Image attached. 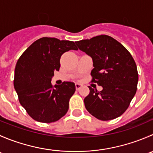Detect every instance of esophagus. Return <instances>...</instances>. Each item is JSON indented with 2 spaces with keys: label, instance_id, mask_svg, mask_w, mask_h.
<instances>
[{
  "label": "esophagus",
  "instance_id": "34e87169",
  "mask_svg": "<svg viewBox=\"0 0 153 153\" xmlns=\"http://www.w3.org/2000/svg\"><path fill=\"white\" fill-rule=\"evenodd\" d=\"M81 86H82V85H81L80 83H76V84H75V88H76L77 90H78V89H79Z\"/></svg>",
  "mask_w": 153,
  "mask_h": 153
}]
</instances>
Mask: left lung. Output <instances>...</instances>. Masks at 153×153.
<instances>
[{
	"label": "left lung",
	"mask_w": 153,
	"mask_h": 153,
	"mask_svg": "<svg viewBox=\"0 0 153 153\" xmlns=\"http://www.w3.org/2000/svg\"><path fill=\"white\" fill-rule=\"evenodd\" d=\"M78 49L92 58V82L101 86L98 92L91 86L84 98L88 112L101 121L115 119L126 110L136 93L138 74L129 51L106 35L76 41Z\"/></svg>",
	"instance_id": "left-lung-1"
}]
</instances>
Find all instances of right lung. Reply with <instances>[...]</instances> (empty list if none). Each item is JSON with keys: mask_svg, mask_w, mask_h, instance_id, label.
Segmentation results:
<instances>
[{"mask_svg": "<svg viewBox=\"0 0 153 153\" xmlns=\"http://www.w3.org/2000/svg\"><path fill=\"white\" fill-rule=\"evenodd\" d=\"M71 49H78L73 41L44 37L31 44L17 61L14 87L20 104L35 121L55 122L69 109L75 84L64 81L53 86L51 80L54 71H59L61 55Z\"/></svg>", "mask_w": 153, "mask_h": 153, "instance_id": "1", "label": "right lung"}]
</instances>
